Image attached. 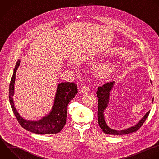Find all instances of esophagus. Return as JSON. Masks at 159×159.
Listing matches in <instances>:
<instances>
[{
  "label": "esophagus",
  "mask_w": 159,
  "mask_h": 159,
  "mask_svg": "<svg viewBox=\"0 0 159 159\" xmlns=\"http://www.w3.org/2000/svg\"><path fill=\"white\" fill-rule=\"evenodd\" d=\"M89 91V88L88 86H83L81 88V92L83 93H87Z\"/></svg>",
  "instance_id": "1"
}]
</instances>
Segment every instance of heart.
I'll use <instances>...</instances> for the list:
<instances>
[{
    "instance_id": "obj_1",
    "label": "heart",
    "mask_w": 159,
    "mask_h": 159,
    "mask_svg": "<svg viewBox=\"0 0 159 159\" xmlns=\"http://www.w3.org/2000/svg\"><path fill=\"white\" fill-rule=\"evenodd\" d=\"M98 60H93L92 64H95L98 62ZM115 70V65L112 63H107L104 65H99L95 70V75L98 78H106L109 76Z\"/></svg>"
}]
</instances>
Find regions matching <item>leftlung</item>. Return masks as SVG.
<instances>
[{"label": "left lung", "instance_id": "left-lung-1", "mask_svg": "<svg viewBox=\"0 0 159 159\" xmlns=\"http://www.w3.org/2000/svg\"><path fill=\"white\" fill-rule=\"evenodd\" d=\"M152 84V81H150ZM115 84V81H111L106 83L102 86H99L98 88V91H96L97 96L98 98V119L99 125L102 129V130L107 134L110 135H124L128 134L137 131L143 124L145 119L148 117L150 111H148L144 116L134 125L130 127L129 128L124 130H115L110 128L106 122L104 118V111L108 106L109 102V97L111 90L112 89ZM153 101V98L152 99V102Z\"/></svg>", "mask_w": 159, "mask_h": 159}]
</instances>
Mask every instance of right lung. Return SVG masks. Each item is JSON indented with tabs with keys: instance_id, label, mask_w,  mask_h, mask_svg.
Here are the masks:
<instances>
[{
	"instance_id": "add662e5",
	"label": "right lung",
	"mask_w": 159,
	"mask_h": 159,
	"mask_svg": "<svg viewBox=\"0 0 159 159\" xmlns=\"http://www.w3.org/2000/svg\"><path fill=\"white\" fill-rule=\"evenodd\" d=\"M20 62L21 61L19 60L16 65L9 86V101L14 114L21 126L28 131L41 135L58 133L66 124L68 105L78 93L76 84L69 82L59 83L54 103L49 114L39 120H28L24 119L18 112L14 106L13 98L16 75Z\"/></svg>"
}]
</instances>
